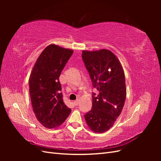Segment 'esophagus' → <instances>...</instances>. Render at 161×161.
<instances>
[{
    "label": "esophagus",
    "mask_w": 161,
    "mask_h": 161,
    "mask_svg": "<svg viewBox=\"0 0 161 161\" xmlns=\"http://www.w3.org/2000/svg\"><path fill=\"white\" fill-rule=\"evenodd\" d=\"M79 99H76L74 101V104L75 105H79Z\"/></svg>",
    "instance_id": "obj_1"
}]
</instances>
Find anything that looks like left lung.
I'll return each instance as SVG.
<instances>
[{
    "label": "left lung",
    "instance_id": "8db88e82",
    "mask_svg": "<svg viewBox=\"0 0 161 161\" xmlns=\"http://www.w3.org/2000/svg\"><path fill=\"white\" fill-rule=\"evenodd\" d=\"M82 58L92 81V106L85 115L89 127L95 133L108 130L124 108L126 98L124 72L119 60L108 50L82 51Z\"/></svg>",
    "mask_w": 161,
    "mask_h": 161
}]
</instances>
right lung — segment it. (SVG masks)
Listing matches in <instances>:
<instances>
[{"label":"right lung","mask_w":161,"mask_h":161,"mask_svg":"<svg viewBox=\"0 0 161 161\" xmlns=\"http://www.w3.org/2000/svg\"><path fill=\"white\" fill-rule=\"evenodd\" d=\"M73 51L47 46L37 58L29 79L31 105L37 119L47 128L60 125L71 109L65 105L59 77Z\"/></svg>","instance_id":"right-lung-1"}]
</instances>
